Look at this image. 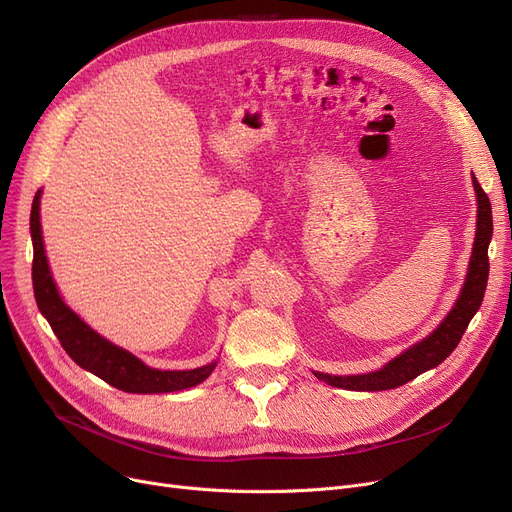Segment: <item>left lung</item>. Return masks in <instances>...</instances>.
<instances>
[{
	"label": "left lung",
	"instance_id": "obj_1",
	"mask_svg": "<svg viewBox=\"0 0 512 512\" xmlns=\"http://www.w3.org/2000/svg\"><path fill=\"white\" fill-rule=\"evenodd\" d=\"M473 186L477 192V236L475 247L469 263V274L462 286V293L448 314L431 335L420 341L418 345L410 347L402 355H397L385 368L370 372V374H355V376H330L316 372L320 381H326L332 387L349 389V391H385L395 389L399 385H406L408 381L416 379L418 374L427 372L439 366L460 343L466 326L471 318L477 314V309L483 301L487 276H490V259H487V247L492 240V205L490 198L479 186L477 177L473 175Z\"/></svg>",
	"mask_w": 512,
	"mask_h": 512
}]
</instances>
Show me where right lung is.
Returning a JSON list of instances; mask_svg holds the SVG:
<instances>
[{
    "label": "right lung",
    "instance_id": "obj_1",
    "mask_svg": "<svg viewBox=\"0 0 512 512\" xmlns=\"http://www.w3.org/2000/svg\"><path fill=\"white\" fill-rule=\"evenodd\" d=\"M39 196L41 192L35 194L31 207L33 291L39 311L46 316L60 345L75 360V364L100 376L104 383L127 393H169L203 383L217 366L215 362L196 370H154L140 362L136 355H131L129 351L102 339L73 309L64 305L52 280L46 251H43Z\"/></svg>",
    "mask_w": 512,
    "mask_h": 512
}]
</instances>
